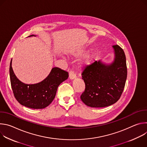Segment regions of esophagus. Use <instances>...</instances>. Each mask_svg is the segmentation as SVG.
<instances>
[{
    "label": "esophagus",
    "instance_id": "obj_1",
    "mask_svg": "<svg viewBox=\"0 0 147 147\" xmlns=\"http://www.w3.org/2000/svg\"><path fill=\"white\" fill-rule=\"evenodd\" d=\"M69 78H70V80H74L76 78V75L72 71H70V72H69Z\"/></svg>",
    "mask_w": 147,
    "mask_h": 147
}]
</instances>
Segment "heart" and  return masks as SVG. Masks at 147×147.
I'll list each match as a JSON object with an SVG mask.
<instances>
[{
    "label": "heart",
    "instance_id": "1",
    "mask_svg": "<svg viewBox=\"0 0 147 147\" xmlns=\"http://www.w3.org/2000/svg\"><path fill=\"white\" fill-rule=\"evenodd\" d=\"M87 52H88V51L86 50H84V49L78 50V51L73 53L72 56H73V57H74L75 59L80 58V57H81L85 55L87 53ZM94 58V53H88L83 57V59L80 61V67L82 69H84V68H86V67L90 66L92 64Z\"/></svg>",
    "mask_w": 147,
    "mask_h": 147
}]
</instances>
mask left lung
<instances>
[{
	"label": "left lung",
	"mask_w": 147,
	"mask_h": 147,
	"mask_svg": "<svg viewBox=\"0 0 147 147\" xmlns=\"http://www.w3.org/2000/svg\"><path fill=\"white\" fill-rule=\"evenodd\" d=\"M115 57L111 63L100 60L86 67L82 73L86 89L81 100L92 108H103L116 103L120 98L127 78L126 59L123 50L112 46Z\"/></svg>",
	"instance_id": "8db88e82"
}]
</instances>
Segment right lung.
Masks as SVG:
<instances>
[{"label": "right lung", "instance_id": "obj_1", "mask_svg": "<svg viewBox=\"0 0 147 147\" xmlns=\"http://www.w3.org/2000/svg\"><path fill=\"white\" fill-rule=\"evenodd\" d=\"M36 36L34 35L29 36ZM10 78L14 95L22 105L32 109H43L47 107L54 99L57 88L69 77L68 72L59 67L52 69L49 75L42 81L27 84L19 80L10 65Z\"/></svg>", "mask_w": 147, "mask_h": 147}]
</instances>
